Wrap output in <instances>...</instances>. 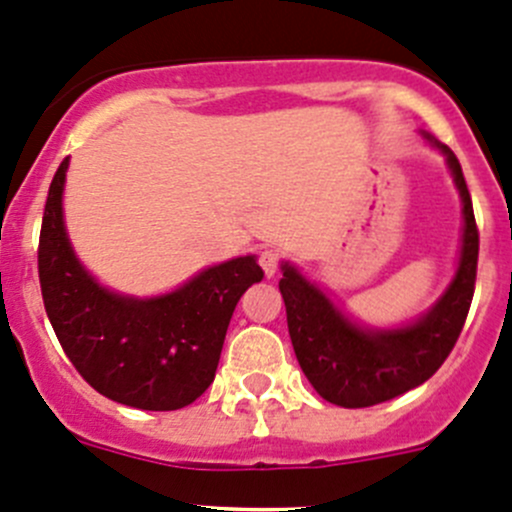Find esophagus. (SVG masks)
I'll return each mask as SVG.
<instances>
[{"instance_id":"obj_1","label":"esophagus","mask_w":512,"mask_h":512,"mask_svg":"<svg viewBox=\"0 0 512 512\" xmlns=\"http://www.w3.org/2000/svg\"><path fill=\"white\" fill-rule=\"evenodd\" d=\"M260 267L265 277H275L277 267H280V255L275 250H262L260 252Z\"/></svg>"}]
</instances>
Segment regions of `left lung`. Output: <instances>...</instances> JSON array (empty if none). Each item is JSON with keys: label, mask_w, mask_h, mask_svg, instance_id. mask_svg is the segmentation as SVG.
<instances>
[{"label": "left lung", "mask_w": 512, "mask_h": 512, "mask_svg": "<svg viewBox=\"0 0 512 512\" xmlns=\"http://www.w3.org/2000/svg\"><path fill=\"white\" fill-rule=\"evenodd\" d=\"M421 138L446 160L463 215L456 272L426 312L396 327H369L339 307L297 265L282 262L280 292L299 366L324 401L344 409L381 404L431 379L451 354L471 307L478 265L471 193L451 148L426 131Z\"/></svg>", "instance_id": "left-lung-1"}]
</instances>
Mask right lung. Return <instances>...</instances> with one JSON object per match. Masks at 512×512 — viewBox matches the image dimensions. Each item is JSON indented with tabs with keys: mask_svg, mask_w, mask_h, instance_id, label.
<instances>
[{
	"mask_svg": "<svg viewBox=\"0 0 512 512\" xmlns=\"http://www.w3.org/2000/svg\"><path fill=\"white\" fill-rule=\"evenodd\" d=\"M56 170L39 237L46 317L81 376L106 399L143 411H175L213 384L237 299L262 280L255 255L232 257L170 292H116L86 270L69 240L64 185Z\"/></svg>",
	"mask_w": 512,
	"mask_h": 512,
	"instance_id": "right-lung-1",
	"label": "right lung"
}]
</instances>
